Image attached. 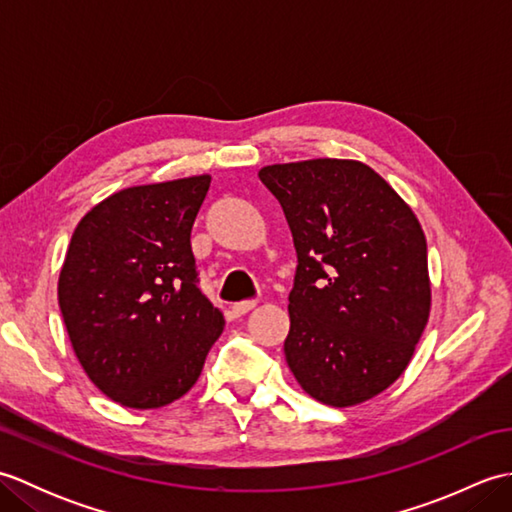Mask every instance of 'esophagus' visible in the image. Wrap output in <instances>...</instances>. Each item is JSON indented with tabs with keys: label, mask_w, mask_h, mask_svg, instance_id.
<instances>
[{
	"label": "esophagus",
	"mask_w": 512,
	"mask_h": 512,
	"mask_svg": "<svg viewBox=\"0 0 512 512\" xmlns=\"http://www.w3.org/2000/svg\"><path fill=\"white\" fill-rule=\"evenodd\" d=\"M257 306V301H237V303H233V314L235 317H244L246 312H250Z\"/></svg>",
	"instance_id": "1"
}]
</instances>
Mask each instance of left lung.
<instances>
[{
  "label": "left lung",
  "mask_w": 512,
  "mask_h": 512,
  "mask_svg": "<svg viewBox=\"0 0 512 512\" xmlns=\"http://www.w3.org/2000/svg\"><path fill=\"white\" fill-rule=\"evenodd\" d=\"M297 248L284 354L330 407L378 396L405 372L431 312L427 239L411 206L358 160L259 169Z\"/></svg>",
  "instance_id": "obj_1"
}]
</instances>
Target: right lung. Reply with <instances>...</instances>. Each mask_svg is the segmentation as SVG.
Wrapping results in <instances>:
<instances>
[{
    "instance_id": "1",
    "label": "right lung",
    "mask_w": 512,
    "mask_h": 512,
    "mask_svg": "<svg viewBox=\"0 0 512 512\" xmlns=\"http://www.w3.org/2000/svg\"><path fill=\"white\" fill-rule=\"evenodd\" d=\"M209 187L206 173L129 187L74 228L59 308L85 374L118 405L158 409L182 398L224 330L191 250Z\"/></svg>"
}]
</instances>
